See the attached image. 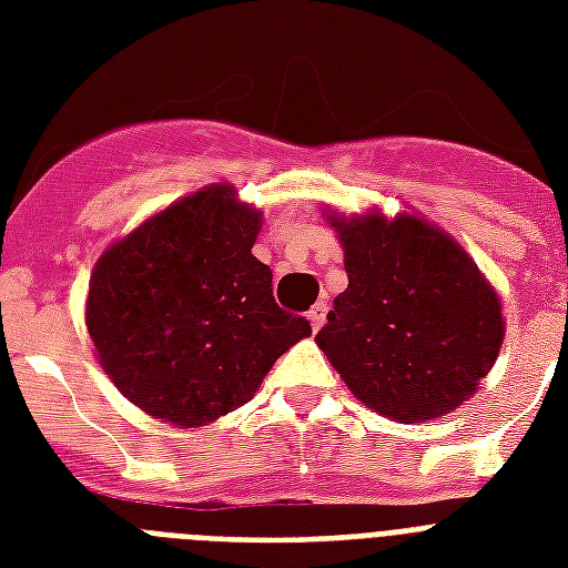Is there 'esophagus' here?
Wrapping results in <instances>:
<instances>
[{"instance_id": "esophagus-1", "label": "esophagus", "mask_w": 568, "mask_h": 568, "mask_svg": "<svg viewBox=\"0 0 568 568\" xmlns=\"http://www.w3.org/2000/svg\"><path fill=\"white\" fill-rule=\"evenodd\" d=\"M306 318H310L312 329H321V327H324V321H327V303H315V306H312L310 315H306Z\"/></svg>"}]
</instances>
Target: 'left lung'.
I'll return each mask as SVG.
<instances>
[{
  "label": "left lung",
  "mask_w": 568,
  "mask_h": 568,
  "mask_svg": "<svg viewBox=\"0 0 568 568\" xmlns=\"http://www.w3.org/2000/svg\"><path fill=\"white\" fill-rule=\"evenodd\" d=\"M345 247L347 288L315 336L368 409L400 424L457 409L504 342L501 301L466 250L400 214H329Z\"/></svg>",
  "instance_id": "8db88e82"
}]
</instances>
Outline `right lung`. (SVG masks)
Listing matches in <instances>:
<instances>
[{
	"instance_id": "right-lung-1",
	"label": "right lung",
	"mask_w": 568,
	"mask_h": 568,
	"mask_svg": "<svg viewBox=\"0 0 568 568\" xmlns=\"http://www.w3.org/2000/svg\"><path fill=\"white\" fill-rule=\"evenodd\" d=\"M262 214L232 185L168 205L100 256L88 333L114 386L144 413L200 427L253 397L271 365L312 333L276 306L250 250Z\"/></svg>"
}]
</instances>
